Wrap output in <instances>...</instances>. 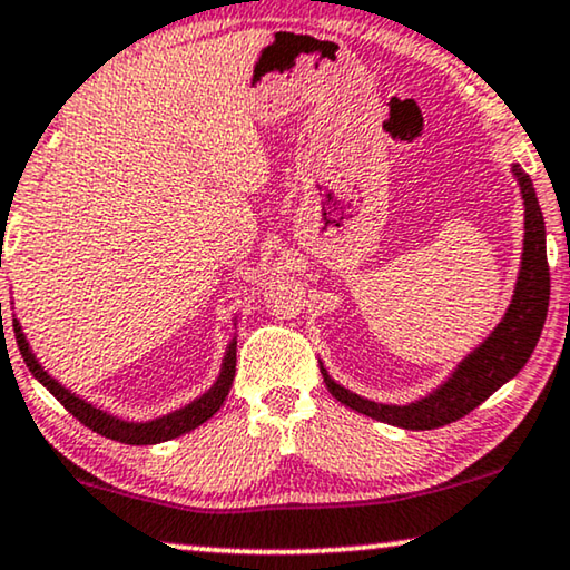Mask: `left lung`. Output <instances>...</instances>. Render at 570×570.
<instances>
[{"label":"left lung","instance_id":"1","mask_svg":"<svg viewBox=\"0 0 570 570\" xmlns=\"http://www.w3.org/2000/svg\"><path fill=\"white\" fill-rule=\"evenodd\" d=\"M511 173L519 183L524 198V250H522V268H519L514 296L507 315L493 327V333L472 348L454 372L431 390L426 397L413 400L407 405L392 403H374V400L356 395L333 380L327 368L320 362V372L331 390V395L338 403L348 405L351 411L364 413L368 419L390 423V426L411 429V431H429L446 426L462 415L491 397L501 384L522 372L529 362L532 351L540 341L544 317H548L550 302V268H548V247H544V219L537 204V194L529 175L519 165H511Z\"/></svg>","mask_w":570,"mask_h":570}]
</instances>
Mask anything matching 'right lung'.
Returning <instances> with one entry per match:
<instances>
[{"label": "right lung", "instance_id": "obj_1", "mask_svg": "<svg viewBox=\"0 0 570 570\" xmlns=\"http://www.w3.org/2000/svg\"><path fill=\"white\" fill-rule=\"evenodd\" d=\"M0 307H2V302H0ZM12 327H14V338H18L20 354H22V358H26V364L30 372H33L36 380L41 382L43 387L51 392V395L59 400V403L67 407V411L75 415L77 421H82L87 429H92L95 434L114 439V442H121V444L170 442V439H175V436H183V434H188V431L198 429L224 405V400H227V395H229L232 380H235L237 338H232L227 351H224L219 376H216V382L204 392V395H198L194 403L183 405V407H178V411L159 415V419L126 421V419H118V415H110L108 411H100V407H95L92 403H87V400H82L71 390L63 387L59 380H53V376L48 374L41 364H38L33 351H30V343L26 338V333H22V325L18 317H12Z\"/></svg>", "mask_w": 570, "mask_h": 570}]
</instances>
